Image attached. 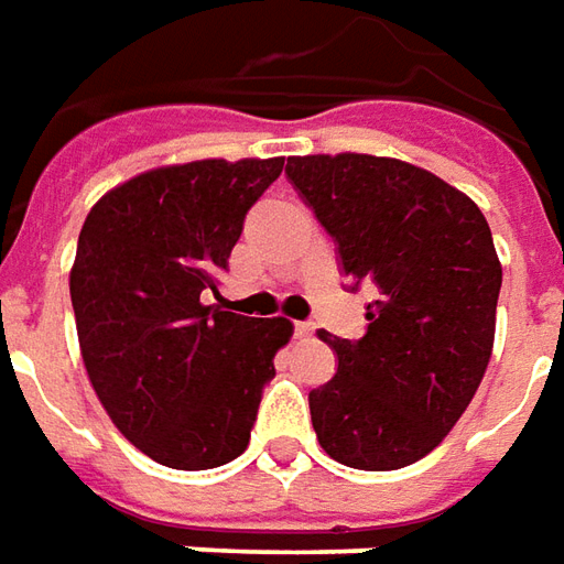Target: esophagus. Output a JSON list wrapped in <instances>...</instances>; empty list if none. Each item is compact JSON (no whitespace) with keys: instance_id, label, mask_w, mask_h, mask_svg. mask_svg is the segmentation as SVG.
Wrapping results in <instances>:
<instances>
[{"instance_id":"34e87169","label":"esophagus","mask_w":564,"mask_h":564,"mask_svg":"<svg viewBox=\"0 0 564 564\" xmlns=\"http://www.w3.org/2000/svg\"><path fill=\"white\" fill-rule=\"evenodd\" d=\"M316 334V322H294V337H313Z\"/></svg>"}]
</instances>
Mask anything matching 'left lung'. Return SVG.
Returning a JSON list of instances; mask_svg holds the SVG:
<instances>
[{"label": "left lung", "mask_w": 564, "mask_h": 564, "mask_svg": "<svg viewBox=\"0 0 564 564\" xmlns=\"http://www.w3.org/2000/svg\"><path fill=\"white\" fill-rule=\"evenodd\" d=\"M285 177L334 239L347 289H378L359 340L322 334L337 371L310 393L313 430L344 467H408L460 421L491 359L503 273L488 220L399 159L291 156Z\"/></svg>", "instance_id": "1"}]
</instances>
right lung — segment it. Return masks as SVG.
<instances>
[{
	"instance_id": "add662e5",
	"label": "right lung",
	"mask_w": 564,
	"mask_h": 564,
	"mask_svg": "<svg viewBox=\"0 0 564 564\" xmlns=\"http://www.w3.org/2000/svg\"><path fill=\"white\" fill-rule=\"evenodd\" d=\"M282 159H205L147 171L85 217L69 297L82 359L119 433L171 469L248 448L289 319H251L205 294Z\"/></svg>"
}]
</instances>
